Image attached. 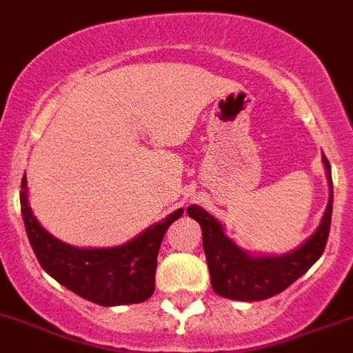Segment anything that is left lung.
Returning a JSON list of instances; mask_svg holds the SVG:
<instances>
[{"label": "left lung", "mask_w": 353, "mask_h": 353, "mask_svg": "<svg viewBox=\"0 0 353 353\" xmlns=\"http://www.w3.org/2000/svg\"><path fill=\"white\" fill-rule=\"evenodd\" d=\"M327 179L330 183V200L321 223L310 238L298 249L281 256H252L227 238L223 225L200 205H189L188 214L202 227V243L212 290L227 299L236 301H261L283 292L285 288L301 278L327 247L332 222V185L330 162L323 155Z\"/></svg>", "instance_id": "8db88e82"}]
</instances>
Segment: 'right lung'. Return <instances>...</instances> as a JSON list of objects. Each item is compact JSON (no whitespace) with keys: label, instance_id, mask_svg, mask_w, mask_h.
<instances>
[{"label":"right lung","instance_id":"1","mask_svg":"<svg viewBox=\"0 0 353 353\" xmlns=\"http://www.w3.org/2000/svg\"><path fill=\"white\" fill-rule=\"evenodd\" d=\"M19 200L28 241L41 267L63 287L103 307L142 303L153 296L160 243L168 227L183 214V209L171 212L124 245L77 249L54 238L37 222L28 205L26 176Z\"/></svg>","mask_w":353,"mask_h":353}]
</instances>
